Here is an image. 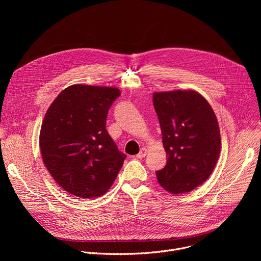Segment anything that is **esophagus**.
<instances>
[{"label": "esophagus", "instance_id": "esophagus-1", "mask_svg": "<svg viewBox=\"0 0 261 261\" xmlns=\"http://www.w3.org/2000/svg\"><path fill=\"white\" fill-rule=\"evenodd\" d=\"M146 153H147V151H146V148H144V147H142L141 150H140V152L136 155V157L138 158V159H141V158H144L145 157V155H146Z\"/></svg>", "mask_w": 261, "mask_h": 261}]
</instances>
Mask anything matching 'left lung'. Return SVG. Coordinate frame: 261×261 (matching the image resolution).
<instances>
[{"mask_svg":"<svg viewBox=\"0 0 261 261\" xmlns=\"http://www.w3.org/2000/svg\"><path fill=\"white\" fill-rule=\"evenodd\" d=\"M153 103L159 119L167 162L156 171L161 187L172 194L190 192L212 174L221 150L217 117L197 92H156Z\"/></svg>","mask_w":261,"mask_h":261,"instance_id":"1","label":"left lung"}]
</instances>
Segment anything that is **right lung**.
<instances>
[{"mask_svg": "<svg viewBox=\"0 0 261 261\" xmlns=\"http://www.w3.org/2000/svg\"><path fill=\"white\" fill-rule=\"evenodd\" d=\"M121 95L111 87L74 85L47 109L40 131L45 167L61 187L81 198L105 194L126 155L106 131L110 106Z\"/></svg>", "mask_w": 261, "mask_h": 261, "instance_id": "add662e5", "label": "right lung"}]
</instances>
